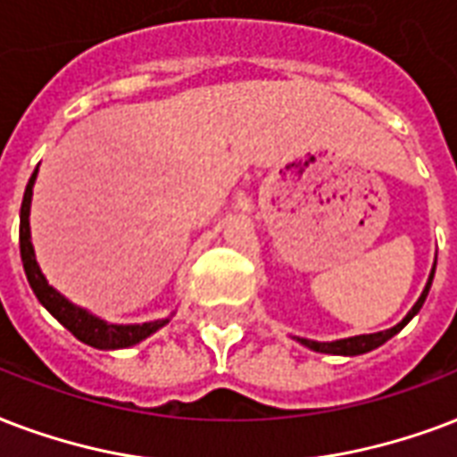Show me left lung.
I'll return each mask as SVG.
<instances>
[{
    "label": "left lung",
    "instance_id": "1",
    "mask_svg": "<svg viewBox=\"0 0 457 457\" xmlns=\"http://www.w3.org/2000/svg\"><path fill=\"white\" fill-rule=\"evenodd\" d=\"M434 273H436V261H434V266H431L429 280H427V285H424V290H422V295H420V299L414 302V306L410 309V312H407L405 319H403L398 326H393V328L378 330V333H369V336L340 337V340H330V343H319V340H309V337H299V336H295V340L304 345V347H309V350H313V353H323V354L357 357V354L371 353V350H376V347H381L386 340H391L395 333H400V330L405 328L407 323L412 321L414 316L420 313V309H422V304H424V299H427V295H429V287H431V280H434Z\"/></svg>",
    "mask_w": 457,
    "mask_h": 457
}]
</instances>
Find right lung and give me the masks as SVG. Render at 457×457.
Returning a JSON list of instances; mask_svg holds the SVG:
<instances>
[{
    "label": "right lung",
    "instance_id": "obj_1",
    "mask_svg": "<svg viewBox=\"0 0 457 457\" xmlns=\"http://www.w3.org/2000/svg\"><path fill=\"white\" fill-rule=\"evenodd\" d=\"M35 179H37V167H35V172L30 174V179H28L26 194H23V204H21L19 239L23 270H26L28 283L33 287L37 302H40V304H43L45 309L69 330V333H74L81 343L90 345V347H96V350H124V347L138 345L141 340L153 336L155 330L167 326L170 319H172V313H170L167 319H158V321L148 323H107L104 319L96 316V313H90L88 309H83V306H76L74 302H69L62 292L54 290V287L47 283V278H45L40 266H37L33 242H30V201H33Z\"/></svg>",
    "mask_w": 457,
    "mask_h": 457
}]
</instances>
